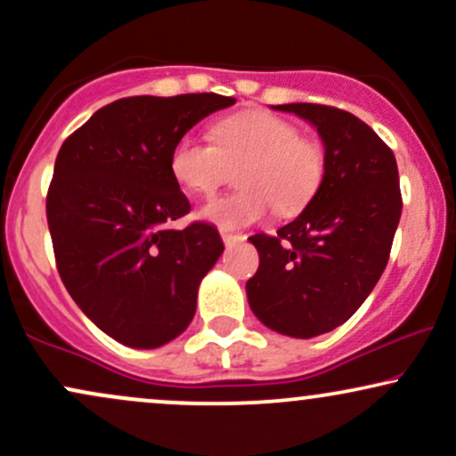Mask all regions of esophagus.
Wrapping results in <instances>:
<instances>
[{"label": "esophagus", "instance_id": "1", "mask_svg": "<svg viewBox=\"0 0 456 456\" xmlns=\"http://www.w3.org/2000/svg\"><path fill=\"white\" fill-rule=\"evenodd\" d=\"M221 238H223L224 246H232V244H235V242H242V240H244V235H242V233H232V232H224V229H221Z\"/></svg>", "mask_w": 456, "mask_h": 456}]
</instances>
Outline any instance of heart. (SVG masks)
Segmentation results:
<instances>
[{"label": "heart", "instance_id": "1", "mask_svg": "<svg viewBox=\"0 0 456 456\" xmlns=\"http://www.w3.org/2000/svg\"><path fill=\"white\" fill-rule=\"evenodd\" d=\"M212 141L184 134L169 156L174 180L192 195H212L227 167H240L233 195L210 199L199 210L221 229H242L264 221L270 208L294 216L315 199L326 177V150L281 115L250 109L214 124Z\"/></svg>", "mask_w": 456, "mask_h": 456}]
</instances>
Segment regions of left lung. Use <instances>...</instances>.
Returning <instances> with one entry per match:
<instances>
[{
	"instance_id": "8db88e82",
	"label": "left lung",
	"mask_w": 456,
	"mask_h": 456,
	"mask_svg": "<svg viewBox=\"0 0 456 456\" xmlns=\"http://www.w3.org/2000/svg\"><path fill=\"white\" fill-rule=\"evenodd\" d=\"M317 128L326 177L296 221L250 235L259 270L246 296L264 326L294 338L338 328L358 311L388 264L403 210L395 154L362 119L313 102L276 104Z\"/></svg>"
}]
</instances>
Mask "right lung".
Returning <instances> with one entry per match:
<instances>
[{
	"instance_id": "obj_1",
	"label": "right lung",
	"mask_w": 456,
	"mask_h": 456,
	"mask_svg": "<svg viewBox=\"0 0 456 456\" xmlns=\"http://www.w3.org/2000/svg\"><path fill=\"white\" fill-rule=\"evenodd\" d=\"M218 94L119 98L64 141L46 195L57 272L77 306L122 345L174 341L224 246L216 227L171 223L191 203L169 169L175 141L232 107Z\"/></svg>"
}]
</instances>
